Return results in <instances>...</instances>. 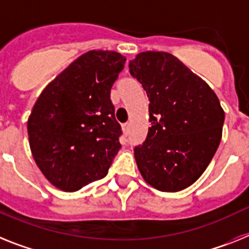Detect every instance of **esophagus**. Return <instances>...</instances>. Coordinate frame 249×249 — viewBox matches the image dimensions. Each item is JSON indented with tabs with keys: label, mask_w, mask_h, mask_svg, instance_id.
Segmentation results:
<instances>
[{
	"label": "esophagus",
	"mask_w": 249,
	"mask_h": 249,
	"mask_svg": "<svg viewBox=\"0 0 249 249\" xmlns=\"http://www.w3.org/2000/svg\"><path fill=\"white\" fill-rule=\"evenodd\" d=\"M123 131H124L125 134H129V131H130V124H129V123L123 124Z\"/></svg>",
	"instance_id": "34e87169"
}]
</instances>
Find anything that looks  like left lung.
<instances>
[{
  "label": "left lung",
  "mask_w": 249,
  "mask_h": 249,
  "mask_svg": "<svg viewBox=\"0 0 249 249\" xmlns=\"http://www.w3.org/2000/svg\"><path fill=\"white\" fill-rule=\"evenodd\" d=\"M148 94L149 127L134 157L142 179L160 192H179L199 179L222 139L224 110L202 77L178 57L144 51L130 60Z\"/></svg>",
  "instance_id": "left-lung-1"
}]
</instances>
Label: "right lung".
<instances>
[{"instance_id":"add662e5","label":"right lung","mask_w":249,"mask_h":249,"mask_svg":"<svg viewBox=\"0 0 249 249\" xmlns=\"http://www.w3.org/2000/svg\"><path fill=\"white\" fill-rule=\"evenodd\" d=\"M126 61L109 50H90L50 81L27 120L30 149L45 178L76 192L107 174L122 148L110 90Z\"/></svg>"}]
</instances>
